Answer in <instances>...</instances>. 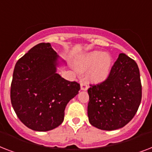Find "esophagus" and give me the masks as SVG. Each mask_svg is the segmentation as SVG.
<instances>
[{
  "instance_id": "1",
  "label": "esophagus",
  "mask_w": 152,
  "mask_h": 152,
  "mask_svg": "<svg viewBox=\"0 0 152 152\" xmlns=\"http://www.w3.org/2000/svg\"><path fill=\"white\" fill-rule=\"evenodd\" d=\"M80 88H81V90H82V91H87V90H88V84H87V83H86V82H84V81H81Z\"/></svg>"
}]
</instances>
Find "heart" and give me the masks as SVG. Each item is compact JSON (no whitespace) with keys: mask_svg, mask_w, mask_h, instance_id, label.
Returning a JSON list of instances; mask_svg holds the SVG:
<instances>
[{"mask_svg":"<svg viewBox=\"0 0 152 152\" xmlns=\"http://www.w3.org/2000/svg\"><path fill=\"white\" fill-rule=\"evenodd\" d=\"M78 71L83 72L88 69V78L93 82L104 81L110 73L112 58L108 53L93 51L86 53L76 61Z\"/></svg>","mask_w":152,"mask_h":152,"instance_id":"1","label":"heart"}]
</instances>
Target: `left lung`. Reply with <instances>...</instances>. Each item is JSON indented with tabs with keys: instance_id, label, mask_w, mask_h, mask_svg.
<instances>
[{
	"instance_id": "1",
	"label": "left lung",
	"mask_w": 152,
	"mask_h": 152,
	"mask_svg": "<svg viewBox=\"0 0 152 152\" xmlns=\"http://www.w3.org/2000/svg\"><path fill=\"white\" fill-rule=\"evenodd\" d=\"M88 90V115L91 125L102 130L124 127L138 110L142 86L138 65L125 53H120L106 80Z\"/></svg>"
}]
</instances>
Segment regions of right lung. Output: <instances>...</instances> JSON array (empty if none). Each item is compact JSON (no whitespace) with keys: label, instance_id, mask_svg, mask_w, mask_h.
Wrapping results in <instances>:
<instances>
[{"label":"right lung","instance_id":"right-lung-1","mask_svg":"<svg viewBox=\"0 0 152 152\" xmlns=\"http://www.w3.org/2000/svg\"><path fill=\"white\" fill-rule=\"evenodd\" d=\"M59 56L50 43H39L18 60L11 84V102L27 128L46 132L64 121L67 104L80 89V83L57 73Z\"/></svg>","mask_w":152,"mask_h":152}]
</instances>
